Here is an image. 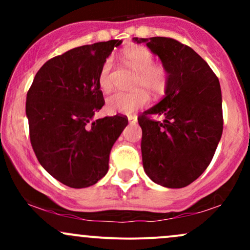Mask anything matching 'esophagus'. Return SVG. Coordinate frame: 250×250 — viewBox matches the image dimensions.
Segmentation results:
<instances>
[{
    "mask_svg": "<svg viewBox=\"0 0 250 250\" xmlns=\"http://www.w3.org/2000/svg\"><path fill=\"white\" fill-rule=\"evenodd\" d=\"M128 121H129V123H131V125H135V123L137 122V116L136 115H129Z\"/></svg>",
    "mask_w": 250,
    "mask_h": 250,
    "instance_id": "1",
    "label": "esophagus"
}]
</instances>
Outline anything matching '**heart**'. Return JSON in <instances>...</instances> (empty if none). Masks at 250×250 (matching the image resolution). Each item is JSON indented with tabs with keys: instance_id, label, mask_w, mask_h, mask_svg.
<instances>
[{
	"instance_id": "heart-1",
	"label": "heart",
	"mask_w": 250,
	"mask_h": 250,
	"mask_svg": "<svg viewBox=\"0 0 250 250\" xmlns=\"http://www.w3.org/2000/svg\"><path fill=\"white\" fill-rule=\"evenodd\" d=\"M123 61L136 71L133 80V89L137 90L131 93H114L105 100V109L111 114H130L136 109L145 107L149 99L143 89L153 94H160L167 85V70L162 65L155 64L154 56L148 49L143 47H131L122 53ZM114 61L108 57L103 62L99 74V85L103 91H109L113 85L111 71Z\"/></svg>"
}]
</instances>
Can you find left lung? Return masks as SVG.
<instances>
[{
    "label": "left lung",
    "instance_id": "left-lung-1",
    "mask_svg": "<svg viewBox=\"0 0 250 250\" xmlns=\"http://www.w3.org/2000/svg\"><path fill=\"white\" fill-rule=\"evenodd\" d=\"M167 70L165 97L139 117L142 162L149 179L167 188H183L213 159L223 129L219 79L188 45L168 37L139 39ZM159 115L163 122L148 119Z\"/></svg>",
    "mask_w": 250,
    "mask_h": 250
}]
</instances>
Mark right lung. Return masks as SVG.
<instances>
[{
  "label": "right lung",
  "instance_id": "right-lung-1",
  "mask_svg": "<svg viewBox=\"0 0 250 250\" xmlns=\"http://www.w3.org/2000/svg\"><path fill=\"white\" fill-rule=\"evenodd\" d=\"M121 40L82 45L42 65L27 94L30 142L41 166L70 188L95 185L128 120L94 119L104 105L99 85L103 62Z\"/></svg>",
  "mask_w": 250,
  "mask_h": 250
}]
</instances>
